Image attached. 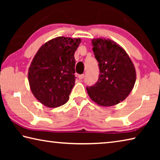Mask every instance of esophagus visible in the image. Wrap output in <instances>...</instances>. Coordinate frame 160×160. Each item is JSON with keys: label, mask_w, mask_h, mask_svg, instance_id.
Instances as JSON below:
<instances>
[{"label": "esophagus", "mask_w": 160, "mask_h": 160, "mask_svg": "<svg viewBox=\"0 0 160 160\" xmlns=\"http://www.w3.org/2000/svg\"><path fill=\"white\" fill-rule=\"evenodd\" d=\"M84 77H85V75L82 74V75H80L79 76H78V78H79V80H82L83 79Z\"/></svg>", "instance_id": "34e87169"}]
</instances>
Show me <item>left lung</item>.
<instances>
[{"mask_svg": "<svg viewBox=\"0 0 160 160\" xmlns=\"http://www.w3.org/2000/svg\"><path fill=\"white\" fill-rule=\"evenodd\" d=\"M100 74L93 86L87 88L90 99L101 107H112L129 95L136 80L133 63L123 48L109 39H92Z\"/></svg>", "mask_w": 160, "mask_h": 160, "instance_id": "obj_1", "label": "left lung"}]
</instances>
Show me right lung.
I'll use <instances>...</instances> for the list:
<instances>
[{
	"mask_svg": "<svg viewBox=\"0 0 160 160\" xmlns=\"http://www.w3.org/2000/svg\"><path fill=\"white\" fill-rule=\"evenodd\" d=\"M80 38L58 37L43 44L28 70L30 90L44 106L56 108L68 101L75 85L74 54Z\"/></svg>",
	"mask_w": 160,
	"mask_h": 160,
	"instance_id": "add662e5",
	"label": "right lung"
}]
</instances>
